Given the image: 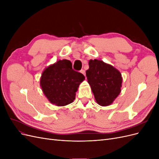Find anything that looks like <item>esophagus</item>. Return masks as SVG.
I'll return each mask as SVG.
<instances>
[{
	"label": "esophagus",
	"instance_id": "34e87169",
	"mask_svg": "<svg viewBox=\"0 0 159 159\" xmlns=\"http://www.w3.org/2000/svg\"><path fill=\"white\" fill-rule=\"evenodd\" d=\"M80 72H81V74H84V75L85 76V70H81L80 71Z\"/></svg>",
	"mask_w": 159,
	"mask_h": 159
}]
</instances>
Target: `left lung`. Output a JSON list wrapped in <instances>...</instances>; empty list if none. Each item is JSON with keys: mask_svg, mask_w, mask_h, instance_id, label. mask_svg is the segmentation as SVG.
I'll return each mask as SVG.
<instances>
[{"mask_svg": "<svg viewBox=\"0 0 159 159\" xmlns=\"http://www.w3.org/2000/svg\"><path fill=\"white\" fill-rule=\"evenodd\" d=\"M86 76L96 102L101 106L112 104L121 93V72L102 60H90Z\"/></svg>", "mask_w": 159, "mask_h": 159, "instance_id": "obj_1", "label": "left lung"}]
</instances>
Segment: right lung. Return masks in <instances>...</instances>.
<instances>
[{"label": "right lung", "mask_w": 159, "mask_h": 159, "mask_svg": "<svg viewBox=\"0 0 159 159\" xmlns=\"http://www.w3.org/2000/svg\"><path fill=\"white\" fill-rule=\"evenodd\" d=\"M85 76L72 69L68 60H59L43 71L40 85L49 102L56 106H65L74 102L79 85Z\"/></svg>", "instance_id": "obj_1"}]
</instances>
